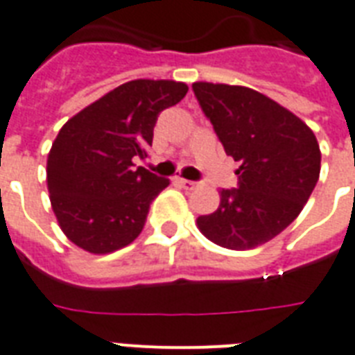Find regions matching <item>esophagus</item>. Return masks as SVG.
Instances as JSON below:
<instances>
[{
    "label": "esophagus",
    "mask_w": 355,
    "mask_h": 355,
    "mask_svg": "<svg viewBox=\"0 0 355 355\" xmlns=\"http://www.w3.org/2000/svg\"><path fill=\"white\" fill-rule=\"evenodd\" d=\"M177 184L180 186V188H184V190H193V188H198V182L186 180V178H177Z\"/></svg>",
    "instance_id": "esophagus-1"
}]
</instances>
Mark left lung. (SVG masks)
<instances>
[{
	"mask_svg": "<svg viewBox=\"0 0 355 355\" xmlns=\"http://www.w3.org/2000/svg\"><path fill=\"white\" fill-rule=\"evenodd\" d=\"M205 116L239 167V188L220 191L212 214L198 218L205 237L250 250L299 216L320 177V146L309 125L271 97L246 86L193 83Z\"/></svg>",
	"mask_w": 355,
	"mask_h": 355,
	"instance_id": "8db88e82",
	"label": "left lung"
}]
</instances>
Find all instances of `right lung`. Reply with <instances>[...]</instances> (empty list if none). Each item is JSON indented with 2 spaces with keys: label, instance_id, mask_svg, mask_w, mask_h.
<instances>
[{
  "label": "right lung",
  "instance_id": "add662e5",
  "mask_svg": "<svg viewBox=\"0 0 355 355\" xmlns=\"http://www.w3.org/2000/svg\"><path fill=\"white\" fill-rule=\"evenodd\" d=\"M186 92L177 80H130L60 130L46 159V186L58 224L78 248L109 254L139 237L169 178L133 162L146 157L157 114Z\"/></svg>",
  "mask_w": 355,
  "mask_h": 355
}]
</instances>
